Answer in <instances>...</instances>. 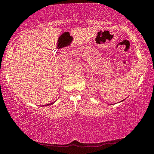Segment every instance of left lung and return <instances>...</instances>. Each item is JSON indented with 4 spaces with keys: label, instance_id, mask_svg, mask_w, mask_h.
Masks as SVG:
<instances>
[{
    "label": "left lung",
    "instance_id": "1",
    "mask_svg": "<svg viewBox=\"0 0 154 154\" xmlns=\"http://www.w3.org/2000/svg\"><path fill=\"white\" fill-rule=\"evenodd\" d=\"M122 101H123V100H122V101H121V102H122Z\"/></svg>",
    "mask_w": 154,
    "mask_h": 154
}]
</instances>
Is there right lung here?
Wrapping results in <instances>:
<instances>
[{
  "instance_id": "right-lung-1",
  "label": "right lung",
  "mask_w": 154,
  "mask_h": 154,
  "mask_svg": "<svg viewBox=\"0 0 154 154\" xmlns=\"http://www.w3.org/2000/svg\"><path fill=\"white\" fill-rule=\"evenodd\" d=\"M56 102V101H54V102H52V103H50V104H46V105H43V106H49V105H51V104H54V103Z\"/></svg>"
}]
</instances>
